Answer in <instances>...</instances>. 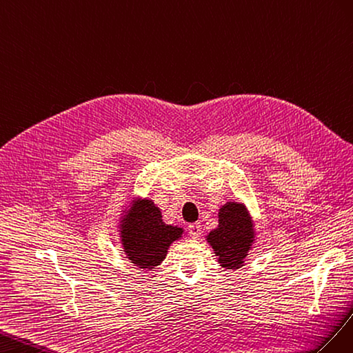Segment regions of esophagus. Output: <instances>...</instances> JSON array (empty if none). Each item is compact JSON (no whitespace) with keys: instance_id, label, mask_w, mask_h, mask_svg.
<instances>
[{"instance_id":"1","label":"esophagus","mask_w":353,"mask_h":353,"mask_svg":"<svg viewBox=\"0 0 353 353\" xmlns=\"http://www.w3.org/2000/svg\"><path fill=\"white\" fill-rule=\"evenodd\" d=\"M188 230H189V235L192 236V238H199V235H201V223L189 225Z\"/></svg>"}]
</instances>
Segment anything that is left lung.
I'll use <instances>...</instances> for the list:
<instances>
[{
  "label": "left lung",
  "instance_id": "obj_1",
  "mask_svg": "<svg viewBox=\"0 0 353 353\" xmlns=\"http://www.w3.org/2000/svg\"><path fill=\"white\" fill-rule=\"evenodd\" d=\"M254 226L244 204L229 201L219 210V226L207 235L221 268L239 269L254 243Z\"/></svg>",
  "mask_w": 353,
  "mask_h": 353
}]
</instances>
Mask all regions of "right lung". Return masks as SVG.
I'll return each instance as SVG.
<instances>
[{"label": "right lung", "mask_w": 353, "mask_h": 353, "mask_svg": "<svg viewBox=\"0 0 353 353\" xmlns=\"http://www.w3.org/2000/svg\"><path fill=\"white\" fill-rule=\"evenodd\" d=\"M119 232L127 259L140 269L152 270L165 259L168 247L182 236L183 229L165 225L161 210L152 199L145 198L125 210Z\"/></svg>", "instance_id": "1"}]
</instances>
